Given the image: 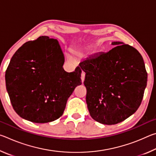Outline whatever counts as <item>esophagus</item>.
Instances as JSON below:
<instances>
[{"mask_svg":"<svg viewBox=\"0 0 156 156\" xmlns=\"http://www.w3.org/2000/svg\"><path fill=\"white\" fill-rule=\"evenodd\" d=\"M84 78H85V73L83 72L81 73V80H82V82H83V83L84 80Z\"/></svg>","mask_w":156,"mask_h":156,"instance_id":"34e87169","label":"esophagus"}]
</instances>
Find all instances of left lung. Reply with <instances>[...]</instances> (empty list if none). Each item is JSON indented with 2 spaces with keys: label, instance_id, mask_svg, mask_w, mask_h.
Instances as JSON below:
<instances>
[{
  "label": "left lung",
  "instance_id": "obj_1",
  "mask_svg": "<svg viewBox=\"0 0 156 156\" xmlns=\"http://www.w3.org/2000/svg\"><path fill=\"white\" fill-rule=\"evenodd\" d=\"M107 53L79 65L86 73L84 84L89 114L97 122L115 125L135 113L147 87V73L138 50L122 42Z\"/></svg>",
  "mask_w": 156,
  "mask_h": 156
}]
</instances>
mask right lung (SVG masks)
<instances>
[{
    "instance_id": "1",
    "label": "right lung",
    "mask_w": 156,
    "mask_h": 156,
    "mask_svg": "<svg viewBox=\"0 0 156 156\" xmlns=\"http://www.w3.org/2000/svg\"><path fill=\"white\" fill-rule=\"evenodd\" d=\"M64 54L56 39L41 36L23 44L5 72L7 93L18 115L36 123L57 120L82 84L80 67L65 72Z\"/></svg>"
}]
</instances>
